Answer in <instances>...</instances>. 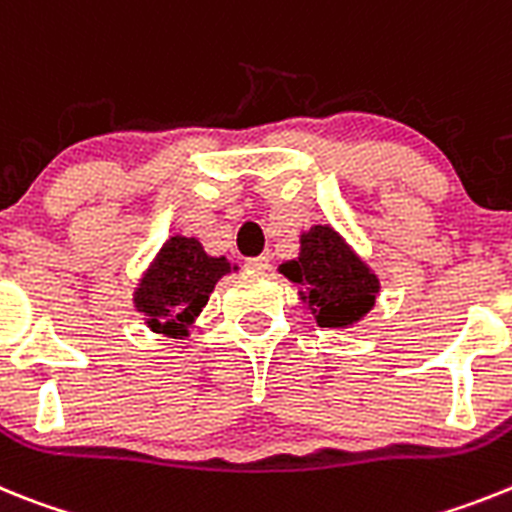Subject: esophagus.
Here are the masks:
<instances>
[{
  "label": "esophagus",
  "mask_w": 512,
  "mask_h": 512,
  "mask_svg": "<svg viewBox=\"0 0 512 512\" xmlns=\"http://www.w3.org/2000/svg\"><path fill=\"white\" fill-rule=\"evenodd\" d=\"M244 268L255 270V273H265L270 268V260L265 255L260 257H250V260H244Z\"/></svg>",
  "instance_id": "obj_1"
}]
</instances>
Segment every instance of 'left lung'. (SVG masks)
Segmentation results:
<instances>
[{
  "instance_id": "8db88e82",
  "label": "left lung",
  "mask_w": 512,
  "mask_h": 512,
  "mask_svg": "<svg viewBox=\"0 0 512 512\" xmlns=\"http://www.w3.org/2000/svg\"><path fill=\"white\" fill-rule=\"evenodd\" d=\"M278 270L301 288V301L309 306L319 327H350L361 322L376 304L381 288L366 262L327 224L304 231L299 257L283 262Z\"/></svg>"
}]
</instances>
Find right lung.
Returning a JSON list of instances; mask_svg holds the SVG:
<instances>
[{
	"mask_svg": "<svg viewBox=\"0 0 512 512\" xmlns=\"http://www.w3.org/2000/svg\"><path fill=\"white\" fill-rule=\"evenodd\" d=\"M226 273H231L226 257H211L198 239L177 234L157 252L139 288L133 291V304L146 317L151 332L182 340L190 335V324Z\"/></svg>",
	"mask_w": 512,
	"mask_h": 512,
	"instance_id": "1",
	"label": "right lung"
}]
</instances>
